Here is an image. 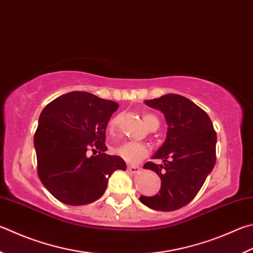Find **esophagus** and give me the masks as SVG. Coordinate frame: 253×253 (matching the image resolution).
<instances>
[{
    "label": "esophagus",
    "mask_w": 253,
    "mask_h": 253,
    "mask_svg": "<svg viewBox=\"0 0 253 253\" xmlns=\"http://www.w3.org/2000/svg\"><path fill=\"white\" fill-rule=\"evenodd\" d=\"M127 170L130 173H138L140 171V168L138 166H128Z\"/></svg>",
    "instance_id": "34e87169"
}]
</instances>
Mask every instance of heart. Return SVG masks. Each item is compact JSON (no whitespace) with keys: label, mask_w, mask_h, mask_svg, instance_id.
<instances>
[{"label":"heart","mask_w":253,"mask_h":253,"mask_svg":"<svg viewBox=\"0 0 253 253\" xmlns=\"http://www.w3.org/2000/svg\"><path fill=\"white\" fill-rule=\"evenodd\" d=\"M144 122L146 124V126L149 128V129H154V128H158L159 126V121L158 118L154 116L151 114H145L144 116ZM119 121H121V116H115L111 119L109 122V130L114 131L115 128L117 127ZM115 153H116L118 156L126 160L127 163L129 164H137L139 163L142 158H145L147 155H148L149 150L148 147H147L145 144H141V142H137V141H125L117 146L115 148Z\"/></svg>","instance_id":"obj_1"}]
</instances>
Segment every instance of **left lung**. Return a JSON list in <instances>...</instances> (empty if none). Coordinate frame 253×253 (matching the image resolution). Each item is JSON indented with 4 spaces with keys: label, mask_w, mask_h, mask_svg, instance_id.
Segmentation results:
<instances>
[{
    "label": "left lung",
    "mask_w": 253,
    "mask_h": 253,
    "mask_svg": "<svg viewBox=\"0 0 253 253\" xmlns=\"http://www.w3.org/2000/svg\"><path fill=\"white\" fill-rule=\"evenodd\" d=\"M145 104L164 114L168 130L153 157L163 159L164 165H144L160 177L159 194L139 200L158 211L180 209L195 198L214 167L217 134L204 109L181 95L167 94Z\"/></svg>",
    "instance_id": "left-lung-1"
}]
</instances>
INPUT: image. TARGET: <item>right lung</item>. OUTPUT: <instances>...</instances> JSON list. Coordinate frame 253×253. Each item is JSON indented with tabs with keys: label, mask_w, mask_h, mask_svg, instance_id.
I'll use <instances>...</instances> for the list:
<instances>
[{
	"label": "right lung",
	"mask_w": 253,
	"mask_h": 253,
	"mask_svg": "<svg viewBox=\"0 0 253 253\" xmlns=\"http://www.w3.org/2000/svg\"><path fill=\"white\" fill-rule=\"evenodd\" d=\"M119 105L87 91H71L47 104L34 135L38 173L55 198L70 206L94 203L108 178L126 163L105 154L107 124ZM91 150L96 156L90 158Z\"/></svg>",
	"instance_id": "1"
}]
</instances>
